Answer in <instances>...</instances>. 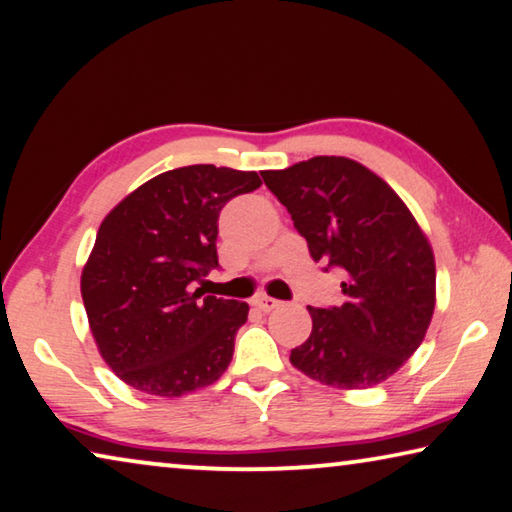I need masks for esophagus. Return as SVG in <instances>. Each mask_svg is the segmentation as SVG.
I'll list each match as a JSON object with an SVG mask.
<instances>
[{
    "instance_id": "34e87169",
    "label": "esophagus",
    "mask_w": 512,
    "mask_h": 512,
    "mask_svg": "<svg viewBox=\"0 0 512 512\" xmlns=\"http://www.w3.org/2000/svg\"><path fill=\"white\" fill-rule=\"evenodd\" d=\"M251 306H256V309L263 311V313H270V311L277 309V306H281V302L274 300V297L258 295V297H254V300H251Z\"/></svg>"
}]
</instances>
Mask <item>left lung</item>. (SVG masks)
Here are the masks:
<instances>
[{"mask_svg":"<svg viewBox=\"0 0 512 512\" xmlns=\"http://www.w3.org/2000/svg\"><path fill=\"white\" fill-rule=\"evenodd\" d=\"M313 261L341 267L343 304L313 309L290 364L336 389L375 387L423 343L435 311V254L405 201L350 157L261 171Z\"/></svg>","mask_w":512,"mask_h":512,"instance_id":"1","label":"left lung"}]
</instances>
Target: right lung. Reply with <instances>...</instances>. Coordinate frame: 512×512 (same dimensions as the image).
<instances>
[{
  "instance_id": "1",
  "label": "right lung",
  "mask_w": 512,
  "mask_h": 512,
  "mask_svg": "<svg viewBox=\"0 0 512 512\" xmlns=\"http://www.w3.org/2000/svg\"><path fill=\"white\" fill-rule=\"evenodd\" d=\"M258 187L256 171L192 164L146 180L102 219L82 300L100 357L132 389L180 398L229 368L249 304L192 288L217 267L219 210Z\"/></svg>"
}]
</instances>
